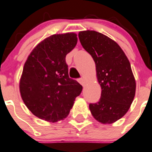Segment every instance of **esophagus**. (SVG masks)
Returning a JSON list of instances; mask_svg holds the SVG:
<instances>
[{"label":"esophagus","mask_w":152,"mask_h":152,"mask_svg":"<svg viewBox=\"0 0 152 152\" xmlns=\"http://www.w3.org/2000/svg\"><path fill=\"white\" fill-rule=\"evenodd\" d=\"M79 83H80L82 86H85V84H86V79H85L84 77H82V78L79 79Z\"/></svg>","instance_id":"esophagus-1"}]
</instances>
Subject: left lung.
I'll use <instances>...</instances> for the list:
<instances>
[{"mask_svg": "<svg viewBox=\"0 0 152 152\" xmlns=\"http://www.w3.org/2000/svg\"><path fill=\"white\" fill-rule=\"evenodd\" d=\"M80 44L95 63L102 95L90 104L92 116L102 124H113L126 114L134 101L136 80L125 52L112 39L95 30L78 34Z\"/></svg>", "mask_w": 152, "mask_h": 152, "instance_id": "left-lung-1", "label": "left lung"}]
</instances>
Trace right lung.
<instances>
[{
  "instance_id": "1",
  "label": "right lung",
  "mask_w": 152,
  "mask_h": 152,
  "mask_svg": "<svg viewBox=\"0 0 152 152\" xmlns=\"http://www.w3.org/2000/svg\"><path fill=\"white\" fill-rule=\"evenodd\" d=\"M77 42V34H53L30 52L19 80L21 97L29 110L49 122L68 116L83 86L69 76L66 57Z\"/></svg>"
}]
</instances>
